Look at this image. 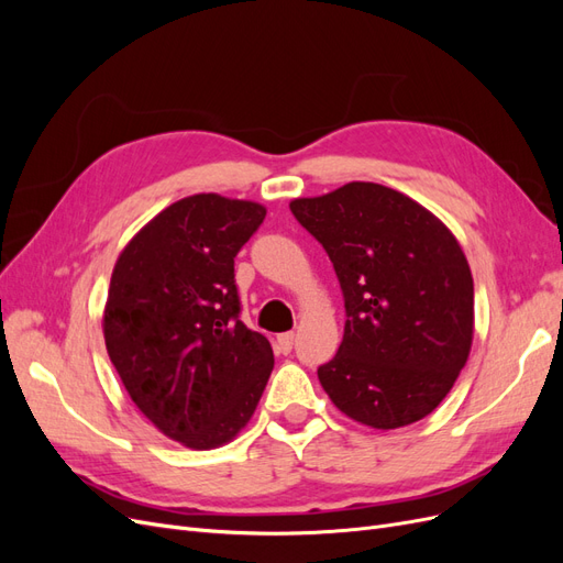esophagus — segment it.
Returning <instances> with one entry per match:
<instances>
[{"instance_id": "34e87169", "label": "esophagus", "mask_w": 563, "mask_h": 563, "mask_svg": "<svg viewBox=\"0 0 563 563\" xmlns=\"http://www.w3.org/2000/svg\"><path fill=\"white\" fill-rule=\"evenodd\" d=\"M294 338H296V333H282V335H277V350L284 352V354L291 352L294 350Z\"/></svg>"}]
</instances>
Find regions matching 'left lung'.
Listing matches in <instances>:
<instances>
[{"label":"left lung","instance_id":"left-lung-1","mask_svg":"<svg viewBox=\"0 0 563 563\" xmlns=\"http://www.w3.org/2000/svg\"><path fill=\"white\" fill-rule=\"evenodd\" d=\"M291 213L329 253L345 300L343 343L317 368L321 387L376 430L430 416L465 366L474 331L472 272L451 230L378 183L294 199Z\"/></svg>","mask_w":563,"mask_h":563}]
</instances>
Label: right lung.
<instances>
[{
	"label": "right lung",
	"mask_w": 563,
	"mask_h": 563,
	"mask_svg": "<svg viewBox=\"0 0 563 563\" xmlns=\"http://www.w3.org/2000/svg\"><path fill=\"white\" fill-rule=\"evenodd\" d=\"M265 207L192 195L155 216L112 269L103 314L110 362L143 416L180 444L216 449L251 420L275 366L240 319L234 258Z\"/></svg>",
	"instance_id": "right-lung-1"
}]
</instances>
